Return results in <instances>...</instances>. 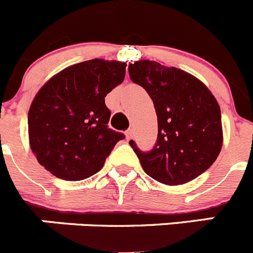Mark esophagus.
<instances>
[{"mask_svg":"<svg viewBox=\"0 0 253 253\" xmlns=\"http://www.w3.org/2000/svg\"><path fill=\"white\" fill-rule=\"evenodd\" d=\"M131 135H133V130H131V129H128V130L125 131V137H126V139H130L131 138Z\"/></svg>","mask_w":253,"mask_h":253,"instance_id":"1","label":"esophagus"}]
</instances>
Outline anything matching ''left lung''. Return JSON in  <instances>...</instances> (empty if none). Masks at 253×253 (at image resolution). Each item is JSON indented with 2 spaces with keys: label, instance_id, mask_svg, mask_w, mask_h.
Here are the masks:
<instances>
[{
  "label": "left lung",
  "instance_id": "obj_1",
  "mask_svg": "<svg viewBox=\"0 0 253 253\" xmlns=\"http://www.w3.org/2000/svg\"><path fill=\"white\" fill-rule=\"evenodd\" d=\"M129 77L148 92L157 114L153 149L135 152L147 175L161 184H186L207 171L223 144L222 115L210 90L193 75L154 60L129 64Z\"/></svg>",
  "mask_w": 253,
  "mask_h": 253
}]
</instances>
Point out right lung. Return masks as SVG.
<instances>
[{
	"label": "right lung",
	"mask_w": 253,
	"mask_h": 253,
	"mask_svg": "<svg viewBox=\"0 0 253 253\" xmlns=\"http://www.w3.org/2000/svg\"><path fill=\"white\" fill-rule=\"evenodd\" d=\"M126 63L91 59L49 80L31 102L29 142L38 162L55 177L80 181L95 175L125 135L107 126L105 97L124 81Z\"/></svg>",
	"instance_id": "1"
}]
</instances>
